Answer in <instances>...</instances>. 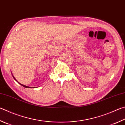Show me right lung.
<instances>
[{"label": "right lung", "instance_id": "right-lung-1", "mask_svg": "<svg viewBox=\"0 0 125 125\" xmlns=\"http://www.w3.org/2000/svg\"><path fill=\"white\" fill-rule=\"evenodd\" d=\"M11 74H12V77H13V79H14V80H15L16 81H17V82L18 83H19V84H20V85H22V86H23V87H24L25 88H31V87H29V86H26V85H23V84H22V83H20L19 82H18V81H17V80H16V79H15V77H14V76H13V75H12V73H11ZM31 88H32V87H31ZM33 88H35V87H33Z\"/></svg>", "mask_w": 125, "mask_h": 125}]
</instances>
